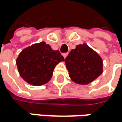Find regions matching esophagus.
Instances as JSON below:
<instances>
[{
  "label": "esophagus",
  "instance_id": "esophagus-1",
  "mask_svg": "<svg viewBox=\"0 0 122 122\" xmlns=\"http://www.w3.org/2000/svg\"><path fill=\"white\" fill-rule=\"evenodd\" d=\"M62 55H63V56H64V58H66V57L67 56V55H68V53H64Z\"/></svg>",
  "mask_w": 122,
  "mask_h": 122
}]
</instances>
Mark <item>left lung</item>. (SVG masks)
Listing matches in <instances>:
<instances>
[{"label": "left lung", "instance_id": "8db88e82", "mask_svg": "<svg viewBox=\"0 0 122 122\" xmlns=\"http://www.w3.org/2000/svg\"><path fill=\"white\" fill-rule=\"evenodd\" d=\"M70 78L80 85H87L103 72V61L86 44L78 45L65 58Z\"/></svg>", "mask_w": 122, "mask_h": 122}]
</instances>
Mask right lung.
Returning a JSON list of instances; mask_svg holds the SVG:
<instances>
[{
	"mask_svg": "<svg viewBox=\"0 0 122 122\" xmlns=\"http://www.w3.org/2000/svg\"><path fill=\"white\" fill-rule=\"evenodd\" d=\"M64 58L45 42L24 49L16 59L19 72L23 79L32 85L47 83L52 77L56 66Z\"/></svg>",
	"mask_w": 122,
	"mask_h": 122,
	"instance_id": "obj_1",
	"label": "right lung"
}]
</instances>
